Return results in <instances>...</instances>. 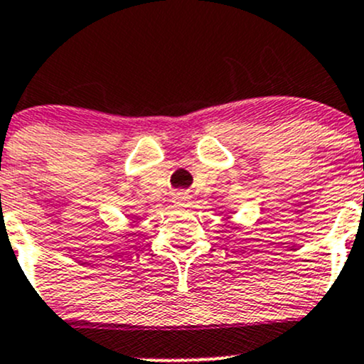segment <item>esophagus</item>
Masks as SVG:
<instances>
[{
	"label": "esophagus",
	"instance_id": "esophagus-1",
	"mask_svg": "<svg viewBox=\"0 0 364 364\" xmlns=\"http://www.w3.org/2000/svg\"><path fill=\"white\" fill-rule=\"evenodd\" d=\"M188 200H190V197L186 196V193H183V192L176 193V196H174V203L178 204V205H185V204H188Z\"/></svg>",
	"mask_w": 364,
	"mask_h": 364
}]
</instances>
